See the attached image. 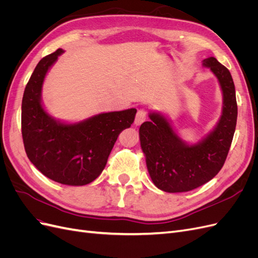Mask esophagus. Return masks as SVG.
I'll return each mask as SVG.
<instances>
[{
    "label": "esophagus",
    "instance_id": "34e87169",
    "mask_svg": "<svg viewBox=\"0 0 258 258\" xmlns=\"http://www.w3.org/2000/svg\"><path fill=\"white\" fill-rule=\"evenodd\" d=\"M147 118V112L144 108H141V110H139L137 115H136V118H135V124L136 126H140L142 122H144Z\"/></svg>",
    "mask_w": 258,
    "mask_h": 258
}]
</instances>
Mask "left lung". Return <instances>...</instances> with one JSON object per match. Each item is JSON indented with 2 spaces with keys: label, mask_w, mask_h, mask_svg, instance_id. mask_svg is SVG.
<instances>
[{
  "label": "left lung",
  "mask_w": 258,
  "mask_h": 258,
  "mask_svg": "<svg viewBox=\"0 0 258 258\" xmlns=\"http://www.w3.org/2000/svg\"><path fill=\"white\" fill-rule=\"evenodd\" d=\"M217 79L223 96L222 114L212 130L196 143L183 140L169 116L148 112L141 124L140 143L154 185L166 192L189 191L212 179L222 169L236 130V89L227 68L214 57L202 60Z\"/></svg>",
  "instance_id": "obj_1"
}]
</instances>
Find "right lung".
<instances>
[{"mask_svg":"<svg viewBox=\"0 0 258 258\" xmlns=\"http://www.w3.org/2000/svg\"><path fill=\"white\" fill-rule=\"evenodd\" d=\"M57 49L38 62L23 92L21 131L28 158L52 181L70 186L91 183L101 174L119 134L130 128L136 108L103 112L80 121L54 118L46 110L45 77L58 57Z\"/></svg>","mask_w":258,"mask_h":258,"instance_id":"right-lung-1","label":"right lung"}]
</instances>
